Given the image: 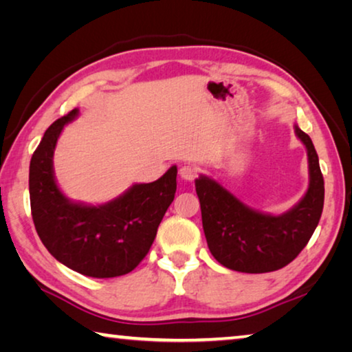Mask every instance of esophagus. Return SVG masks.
<instances>
[{"instance_id": "1", "label": "esophagus", "mask_w": 352, "mask_h": 352, "mask_svg": "<svg viewBox=\"0 0 352 352\" xmlns=\"http://www.w3.org/2000/svg\"><path fill=\"white\" fill-rule=\"evenodd\" d=\"M199 175V169L195 166H182L180 168V177L186 182H192L195 177Z\"/></svg>"}]
</instances>
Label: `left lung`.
Instances as JSON below:
<instances>
[{
  "instance_id": "8db88e82",
  "label": "left lung",
  "mask_w": 352,
  "mask_h": 352,
  "mask_svg": "<svg viewBox=\"0 0 352 352\" xmlns=\"http://www.w3.org/2000/svg\"><path fill=\"white\" fill-rule=\"evenodd\" d=\"M294 129L307 152L309 186L289 211L262 212L211 177L200 175L195 180L208 248L226 269L242 273L283 269L300 254L317 228L324 204L318 155L309 135L296 124Z\"/></svg>"
}]
</instances>
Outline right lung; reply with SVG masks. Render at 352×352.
I'll return each instance as SVG.
<instances>
[{
  "mask_svg": "<svg viewBox=\"0 0 352 352\" xmlns=\"http://www.w3.org/2000/svg\"><path fill=\"white\" fill-rule=\"evenodd\" d=\"M79 109L46 130L29 166V195L37 234L54 258L80 275H127L151 250L160 222L174 201L177 166L152 183H135L102 205L69 200L54 175V151Z\"/></svg>",
  "mask_w": 352,
  "mask_h": 352,
  "instance_id": "right-lung-1",
  "label": "right lung"
}]
</instances>
